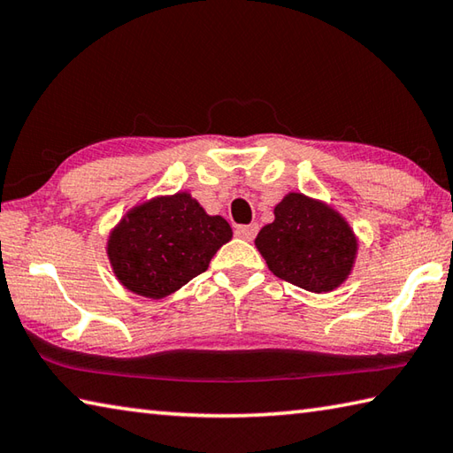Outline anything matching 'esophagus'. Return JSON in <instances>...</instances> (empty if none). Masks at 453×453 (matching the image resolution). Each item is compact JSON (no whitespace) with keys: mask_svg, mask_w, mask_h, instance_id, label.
<instances>
[{"mask_svg":"<svg viewBox=\"0 0 453 453\" xmlns=\"http://www.w3.org/2000/svg\"><path fill=\"white\" fill-rule=\"evenodd\" d=\"M236 236L244 238V241H252V238L256 236V233H258V225H242V226H236Z\"/></svg>","mask_w":453,"mask_h":453,"instance_id":"esophagus-1","label":"esophagus"}]
</instances>
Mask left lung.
Returning a JSON list of instances; mask_svg holds the SVG:
<instances>
[{
    "mask_svg": "<svg viewBox=\"0 0 453 453\" xmlns=\"http://www.w3.org/2000/svg\"><path fill=\"white\" fill-rule=\"evenodd\" d=\"M274 217L254 241L272 274L315 294L343 284L355 264L357 238L335 209L289 193Z\"/></svg>",
    "mask_w": 453,
    "mask_h": 453,
    "instance_id": "obj_1",
    "label": "left lung"
}]
</instances>
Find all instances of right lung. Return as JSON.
I'll use <instances>...</instances> for the list:
<instances>
[{
	"instance_id": "add662e5",
	"label": "right lung",
	"mask_w": 453,
	"mask_h": 453,
	"mask_svg": "<svg viewBox=\"0 0 453 453\" xmlns=\"http://www.w3.org/2000/svg\"><path fill=\"white\" fill-rule=\"evenodd\" d=\"M233 238L223 217H211L189 193L134 207L108 238L116 278L130 292L161 300L203 274Z\"/></svg>"
}]
</instances>
